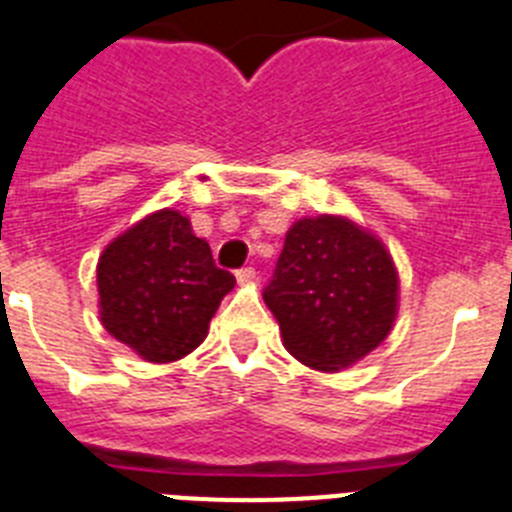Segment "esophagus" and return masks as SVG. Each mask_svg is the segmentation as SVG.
Segmentation results:
<instances>
[{
    "label": "esophagus",
    "instance_id": "esophagus-1",
    "mask_svg": "<svg viewBox=\"0 0 512 512\" xmlns=\"http://www.w3.org/2000/svg\"><path fill=\"white\" fill-rule=\"evenodd\" d=\"M255 278H257L255 268H239V270H236V281H239V283H252Z\"/></svg>",
    "mask_w": 512,
    "mask_h": 512
}]
</instances>
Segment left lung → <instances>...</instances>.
<instances>
[{
  "label": "left lung",
  "instance_id": "obj_1",
  "mask_svg": "<svg viewBox=\"0 0 512 512\" xmlns=\"http://www.w3.org/2000/svg\"><path fill=\"white\" fill-rule=\"evenodd\" d=\"M263 299L291 356L338 372L388 338L398 273L385 244L349 218H302L286 234Z\"/></svg>",
  "mask_w": 512,
  "mask_h": 512
}]
</instances>
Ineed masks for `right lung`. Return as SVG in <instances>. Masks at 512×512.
<instances>
[{"mask_svg":"<svg viewBox=\"0 0 512 512\" xmlns=\"http://www.w3.org/2000/svg\"><path fill=\"white\" fill-rule=\"evenodd\" d=\"M103 328L148 362L195 351L236 278L221 270L190 218L163 208L117 236L98 257Z\"/></svg>","mask_w":512,"mask_h":512,"instance_id":"1","label":"right lung"}]
</instances>
